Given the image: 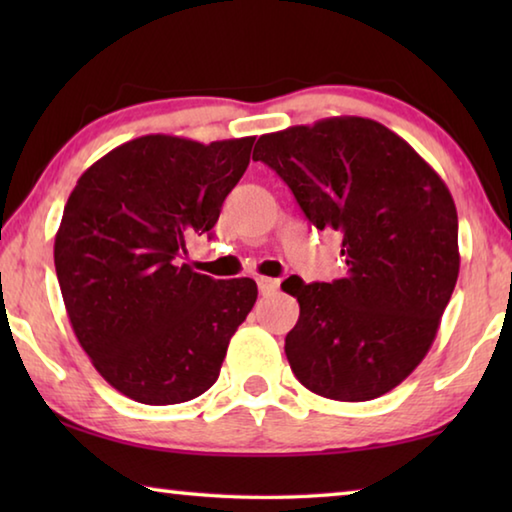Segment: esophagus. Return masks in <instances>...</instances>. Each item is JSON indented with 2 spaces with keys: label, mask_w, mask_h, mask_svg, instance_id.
<instances>
[{
  "label": "esophagus",
  "mask_w": 512,
  "mask_h": 512,
  "mask_svg": "<svg viewBox=\"0 0 512 512\" xmlns=\"http://www.w3.org/2000/svg\"><path fill=\"white\" fill-rule=\"evenodd\" d=\"M257 289L262 296H271V293L280 289V282L273 280V277H257Z\"/></svg>",
  "instance_id": "esophagus-1"
}]
</instances>
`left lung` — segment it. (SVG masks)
Instances as JSON below:
<instances>
[{"instance_id":"obj_1","label":"left lung","mask_w":512,"mask_h":512,"mask_svg":"<svg viewBox=\"0 0 512 512\" xmlns=\"http://www.w3.org/2000/svg\"><path fill=\"white\" fill-rule=\"evenodd\" d=\"M268 164L318 230L343 235L348 277L284 282L300 318L284 352L311 393L368 402L427 357L458 280V216L443 178L409 142L366 117L262 135Z\"/></svg>"}]
</instances>
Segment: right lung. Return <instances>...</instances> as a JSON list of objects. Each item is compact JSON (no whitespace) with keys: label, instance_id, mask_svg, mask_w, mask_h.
<instances>
[{"label":"right lung","instance_id":"1","mask_svg":"<svg viewBox=\"0 0 512 512\" xmlns=\"http://www.w3.org/2000/svg\"><path fill=\"white\" fill-rule=\"evenodd\" d=\"M253 142L137 137L94 162L67 198L54 264L69 323L99 375L135 402L203 395L255 305L250 277L176 264L187 237L214 228Z\"/></svg>","mask_w":512,"mask_h":512}]
</instances>
